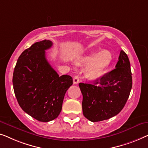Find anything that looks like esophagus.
<instances>
[{
    "mask_svg": "<svg viewBox=\"0 0 148 148\" xmlns=\"http://www.w3.org/2000/svg\"><path fill=\"white\" fill-rule=\"evenodd\" d=\"M73 82L74 84H77L79 82V76H78V75H76V76L74 77Z\"/></svg>",
    "mask_w": 148,
    "mask_h": 148,
    "instance_id": "34e87169",
    "label": "esophagus"
}]
</instances>
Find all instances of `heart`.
Masks as SVG:
<instances>
[{
	"label": "heart",
	"instance_id": "obj_1",
	"mask_svg": "<svg viewBox=\"0 0 148 148\" xmlns=\"http://www.w3.org/2000/svg\"><path fill=\"white\" fill-rule=\"evenodd\" d=\"M113 61V55L108 50L101 52H95L85 56L80 62L84 65H90L87 70V75L91 78L101 76L104 71L111 65Z\"/></svg>",
	"mask_w": 148,
	"mask_h": 148
}]
</instances>
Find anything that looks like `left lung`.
I'll use <instances>...</instances> for the list:
<instances>
[{"instance_id":"1","label":"left lung","mask_w":148,"mask_h":148,"mask_svg":"<svg viewBox=\"0 0 148 148\" xmlns=\"http://www.w3.org/2000/svg\"><path fill=\"white\" fill-rule=\"evenodd\" d=\"M115 68L92 84L79 83L83 96V115L90 121H101L116 115L127 101L132 76L130 60L123 50Z\"/></svg>"}]
</instances>
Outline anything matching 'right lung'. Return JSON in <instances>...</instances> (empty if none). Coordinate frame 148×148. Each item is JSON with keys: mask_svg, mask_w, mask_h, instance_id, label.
Listing matches in <instances>:
<instances>
[{"mask_svg": "<svg viewBox=\"0 0 148 148\" xmlns=\"http://www.w3.org/2000/svg\"><path fill=\"white\" fill-rule=\"evenodd\" d=\"M52 45L51 41L45 39L23 51L12 76L18 105L26 113L41 122L58 117L66 91L73 84L71 76H59L47 62L45 50Z\"/></svg>", "mask_w": 148, "mask_h": 148, "instance_id": "right-lung-1", "label": "right lung"}]
</instances>
